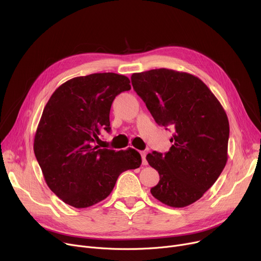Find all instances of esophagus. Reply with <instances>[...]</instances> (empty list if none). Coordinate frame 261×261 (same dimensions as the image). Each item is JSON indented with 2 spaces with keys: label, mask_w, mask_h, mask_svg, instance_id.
I'll list each match as a JSON object with an SVG mask.
<instances>
[{
  "label": "esophagus",
  "mask_w": 261,
  "mask_h": 261,
  "mask_svg": "<svg viewBox=\"0 0 261 261\" xmlns=\"http://www.w3.org/2000/svg\"><path fill=\"white\" fill-rule=\"evenodd\" d=\"M146 155H147V152L146 151H142L141 152V156H142V163L143 165H147V160H146Z\"/></svg>",
  "instance_id": "esophagus-1"
}]
</instances>
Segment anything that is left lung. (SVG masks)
I'll return each mask as SVG.
<instances>
[{
	"label": "left lung",
	"mask_w": 261,
	"mask_h": 261,
	"mask_svg": "<svg viewBox=\"0 0 261 261\" xmlns=\"http://www.w3.org/2000/svg\"><path fill=\"white\" fill-rule=\"evenodd\" d=\"M131 82L158 125L173 130L168 152L146 156L160 174L150 191L168 206H188L225 167L229 125L224 109L201 79L188 73L156 68L134 73Z\"/></svg>",
	"instance_id": "left-lung-1"
}]
</instances>
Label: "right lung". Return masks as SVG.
Wrapping results in <instances>:
<instances>
[{
	"instance_id": "obj_1",
	"label": "right lung",
	"mask_w": 261,
	"mask_h": 261,
	"mask_svg": "<svg viewBox=\"0 0 261 261\" xmlns=\"http://www.w3.org/2000/svg\"><path fill=\"white\" fill-rule=\"evenodd\" d=\"M130 80L96 73L67 80L53 93L38 125L34 151L53 193L76 208L106 199L123 171L141 166L134 149L115 151L95 146L102 130L111 131L110 110Z\"/></svg>"
}]
</instances>
